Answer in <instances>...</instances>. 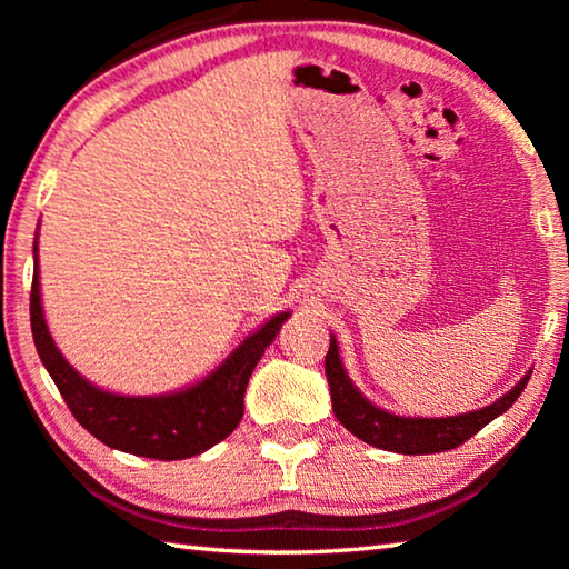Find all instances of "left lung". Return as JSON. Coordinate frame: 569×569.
Segmentation results:
<instances>
[{
  "label": "left lung",
  "instance_id": "left-lung-1",
  "mask_svg": "<svg viewBox=\"0 0 569 569\" xmlns=\"http://www.w3.org/2000/svg\"><path fill=\"white\" fill-rule=\"evenodd\" d=\"M532 371L525 373L522 381H517L515 389H509L502 399L489 403L485 409L457 413V417H397V413L383 411L363 397V393L353 387V381L346 373L341 356H339V341L331 336L329 353H326V379H329L331 389V403L333 413L353 437L371 447L399 451V455H437V451L455 449L465 445L469 437H475L481 427L505 413L525 391Z\"/></svg>",
  "mask_w": 569,
  "mask_h": 569
}]
</instances>
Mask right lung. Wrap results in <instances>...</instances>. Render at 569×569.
Instances as JSON below:
<instances>
[{"mask_svg": "<svg viewBox=\"0 0 569 569\" xmlns=\"http://www.w3.org/2000/svg\"><path fill=\"white\" fill-rule=\"evenodd\" d=\"M37 250L40 248L34 240L30 321L37 353L72 417L94 439L128 455L172 461L203 455L238 427L243 419V397L250 373L291 313H276L256 333H250L216 371L188 389L160 393V397H122L94 387L57 349L42 311Z\"/></svg>", "mask_w": 569, "mask_h": 569, "instance_id": "right-lung-1", "label": "right lung"}]
</instances>
